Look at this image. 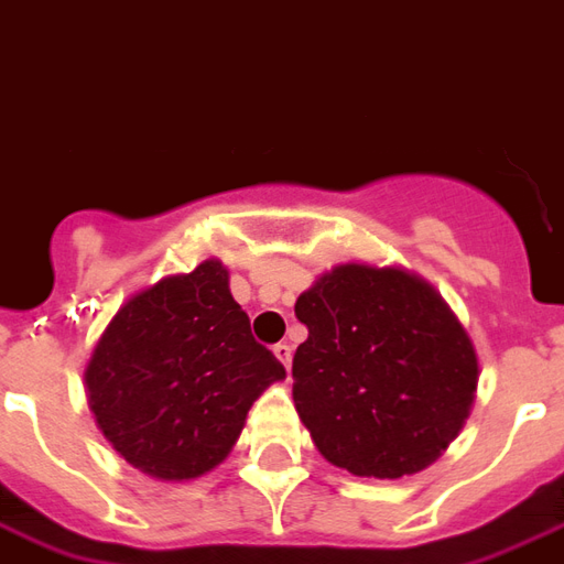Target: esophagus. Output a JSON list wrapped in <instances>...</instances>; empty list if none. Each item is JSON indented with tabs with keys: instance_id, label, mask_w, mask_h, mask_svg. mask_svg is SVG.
Here are the masks:
<instances>
[{
	"instance_id": "1",
	"label": "esophagus",
	"mask_w": 564,
	"mask_h": 564,
	"mask_svg": "<svg viewBox=\"0 0 564 564\" xmlns=\"http://www.w3.org/2000/svg\"><path fill=\"white\" fill-rule=\"evenodd\" d=\"M274 358H278V361H281V365L286 367V370H290V365H293V346H290V344H278V346H274Z\"/></svg>"
}]
</instances>
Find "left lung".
Returning <instances> with one entry per match:
<instances>
[{
    "mask_svg": "<svg viewBox=\"0 0 564 564\" xmlns=\"http://www.w3.org/2000/svg\"><path fill=\"white\" fill-rule=\"evenodd\" d=\"M299 419L325 460L358 478L427 469L460 433L478 358L452 307L419 274L344 262L295 302Z\"/></svg>",
    "mask_w": 564,
    "mask_h": 564,
    "instance_id": "1",
    "label": "left lung"
}]
</instances>
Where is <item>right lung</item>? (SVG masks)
<instances>
[{
  "mask_svg": "<svg viewBox=\"0 0 564 564\" xmlns=\"http://www.w3.org/2000/svg\"><path fill=\"white\" fill-rule=\"evenodd\" d=\"M98 427L158 481L212 473L239 440L253 400L286 370L250 335L218 260L131 295L86 365Z\"/></svg>",
  "mask_w": 564,
  "mask_h": 564,
  "instance_id": "1",
  "label": "right lung"
}]
</instances>
